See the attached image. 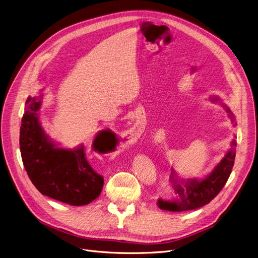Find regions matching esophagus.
Here are the masks:
<instances>
[{
	"label": "esophagus",
	"mask_w": 258,
	"mask_h": 258,
	"mask_svg": "<svg viewBox=\"0 0 258 258\" xmlns=\"http://www.w3.org/2000/svg\"><path fill=\"white\" fill-rule=\"evenodd\" d=\"M133 129H134V128H133Z\"/></svg>",
	"instance_id": "esophagus-1"
}]
</instances>
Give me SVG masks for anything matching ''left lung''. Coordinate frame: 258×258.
I'll use <instances>...</instances> for the list:
<instances>
[{
  "instance_id": "8db88e82",
  "label": "left lung",
  "mask_w": 258,
  "mask_h": 258,
  "mask_svg": "<svg viewBox=\"0 0 258 258\" xmlns=\"http://www.w3.org/2000/svg\"><path fill=\"white\" fill-rule=\"evenodd\" d=\"M211 101L219 102L221 100L218 97H213ZM224 107L228 112L233 126H235L236 123L233 113L226 105H224ZM231 146V149L215 166V169L203 179H179L172 170L171 183L176 196L171 201L158 199V207L169 211H185L202 207L215 199L226 184L233 168L236 151V142L234 140Z\"/></svg>"
}]
</instances>
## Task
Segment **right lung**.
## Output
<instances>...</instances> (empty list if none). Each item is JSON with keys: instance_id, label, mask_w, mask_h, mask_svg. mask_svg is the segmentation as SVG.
Segmentation results:
<instances>
[{"instance_id": "1", "label": "right lung", "mask_w": 258, "mask_h": 258, "mask_svg": "<svg viewBox=\"0 0 258 258\" xmlns=\"http://www.w3.org/2000/svg\"><path fill=\"white\" fill-rule=\"evenodd\" d=\"M40 98H28L20 130V148L26 172L44 196L73 206L86 205L100 196L104 179L86 159L83 145L73 150L59 148L41 127ZM114 134L101 131L93 148L107 152Z\"/></svg>"}]
</instances>
